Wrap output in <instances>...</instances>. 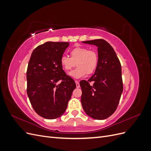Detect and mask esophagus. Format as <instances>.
<instances>
[{
	"label": "esophagus",
	"mask_w": 151,
	"mask_h": 151,
	"mask_svg": "<svg viewBox=\"0 0 151 151\" xmlns=\"http://www.w3.org/2000/svg\"><path fill=\"white\" fill-rule=\"evenodd\" d=\"M75 82H76V88H80V84H79V81H76Z\"/></svg>",
	"instance_id": "esophagus-1"
}]
</instances>
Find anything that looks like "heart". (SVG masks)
Wrapping results in <instances>:
<instances>
[{"label": "heart", "mask_w": 151, "mask_h": 151, "mask_svg": "<svg viewBox=\"0 0 151 151\" xmlns=\"http://www.w3.org/2000/svg\"><path fill=\"white\" fill-rule=\"evenodd\" d=\"M70 57L63 55L60 57V62L62 67L66 72L70 71L76 66L77 67L70 73V76L76 79L84 77L86 74H91L96 70L98 64V55L93 50L88 48L77 47L70 52Z\"/></svg>", "instance_id": "obj_1"}]
</instances>
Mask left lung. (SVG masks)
<instances>
[{
    "label": "left lung",
    "instance_id": "left-lung-1",
    "mask_svg": "<svg viewBox=\"0 0 151 151\" xmlns=\"http://www.w3.org/2000/svg\"><path fill=\"white\" fill-rule=\"evenodd\" d=\"M83 42L98 47V64L88 81L80 82L82 106L90 117L106 119L115 111L123 92L121 63L115 50L104 40Z\"/></svg>",
    "mask_w": 151,
    "mask_h": 151
}]
</instances>
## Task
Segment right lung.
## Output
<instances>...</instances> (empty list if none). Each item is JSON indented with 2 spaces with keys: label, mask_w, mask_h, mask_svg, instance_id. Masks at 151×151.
<instances>
[{
  "label": "right lung",
  "mask_w": 151,
  "mask_h": 151,
  "mask_svg": "<svg viewBox=\"0 0 151 151\" xmlns=\"http://www.w3.org/2000/svg\"><path fill=\"white\" fill-rule=\"evenodd\" d=\"M68 45L67 42H52L39 45L28 63L27 94L35 112L46 119H55L64 113L76 88L60 62ZM59 80L61 82L58 83Z\"/></svg>",
  "instance_id": "add662e5"
}]
</instances>
